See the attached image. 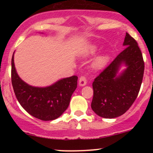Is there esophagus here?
Wrapping results in <instances>:
<instances>
[{"label": "esophagus", "instance_id": "obj_1", "mask_svg": "<svg viewBox=\"0 0 153 153\" xmlns=\"http://www.w3.org/2000/svg\"><path fill=\"white\" fill-rule=\"evenodd\" d=\"M80 86H84L86 84V78L84 76H81L79 79V82H78Z\"/></svg>", "mask_w": 153, "mask_h": 153}]
</instances>
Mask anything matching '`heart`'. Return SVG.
<instances>
[{
  "instance_id": "obj_1",
  "label": "heart",
  "mask_w": 153,
  "mask_h": 153,
  "mask_svg": "<svg viewBox=\"0 0 153 153\" xmlns=\"http://www.w3.org/2000/svg\"><path fill=\"white\" fill-rule=\"evenodd\" d=\"M91 53H93V51L91 52ZM108 61H109V57L107 55H101V56H99L95 60L93 64H92V67L95 69H101L103 67H105Z\"/></svg>"
}]
</instances>
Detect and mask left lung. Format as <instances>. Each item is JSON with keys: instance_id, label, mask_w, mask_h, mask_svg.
I'll use <instances>...</instances> for the list:
<instances>
[{"instance_id": "left-lung-1", "label": "left lung", "mask_w": 153, "mask_h": 153, "mask_svg": "<svg viewBox=\"0 0 153 153\" xmlns=\"http://www.w3.org/2000/svg\"><path fill=\"white\" fill-rule=\"evenodd\" d=\"M125 49L92 83L91 107L98 116L115 118L129 109L139 92L144 62L136 41L126 32ZM125 69L120 71V68Z\"/></svg>"}]
</instances>
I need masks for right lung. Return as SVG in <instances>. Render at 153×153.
Returning <instances> with one entry per match:
<instances>
[{
    "label": "right lung",
    "instance_id": "right-lung-1",
    "mask_svg": "<svg viewBox=\"0 0 153 153\" xmlns=\"http://www.w3.org/2000/svg\"><path fill=\"white\" fill-rule=\"evenodd\" d=\"M12 58V84L21 106L35 118L52 121L59 118L67 109L71 96L77 88L76 75L58 80L45 87L33 86L24 82L17 73Z\"/></svg>",
    "mask_w": 153,
    "mask_h": 153
}]
</instances>
